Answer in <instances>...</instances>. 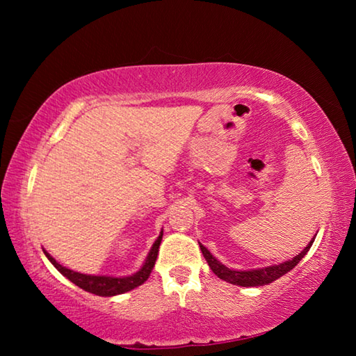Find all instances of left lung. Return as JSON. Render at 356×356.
Listing matches in <instances>:
<instances>
[{"label": "left lung", "mask_w": 356, "mask_h": 356, "mask_svg": "<svg viewBox=\"0 0 356 356\" xmlns=\"http://www.w3.org/2000/svg\"><path fill=\"white\" fill-rule=\"evenodd\" d=\"M312 242H314V238H312L311 243L306 246V248L301 251L298 256H295L292 261H287V262L280 264V265H273V267L250 270V272H237V270L227 268L220 261H216L212 254H210V251L206 248V246L200 243V248L202 251L204 257H206L209 267L212 268V272L218 276L220 280L227 281V282H231V284H236V286H242V287H256V286L270 284V282H273L278 278H281L282 275L291 272L295 265H297L301 259L305 257L306 252L309 251Z\"/></svg>", "instance_id": "8db88e82"}]
</instances>
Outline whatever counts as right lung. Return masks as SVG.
<instances>
[{
  "mask_svg": "<svg viewBox=\"0 0 356 356\" xmlns=\"http://www.w3.org/2000/svg\"><path fill=\"white\" fill-rule=\"evenodd\" d=\"M161 237H163V232H161L159 238L155 240V243L152 245V250H150L146 262H144L140 272L131 275V276H125V278H111V276H92V275L78 273V272H74V270L63 267V265L56 262L55 259L48 254L47 251H44V252L48 257V261H50L58 268V272L63 273L65 278L70 280L78 287L84 289L86 292L100 295V297H113V295L129 292V291H131V289L141 286L143 282L149 278L150 272H152V268L155 265V261H156V254H159Z\"/></svg>",
  "mask_w": 356,
  "mask_h": 356,
  "instance_id": "obj_1",
  "label": "right lung"
}]
</instances>
